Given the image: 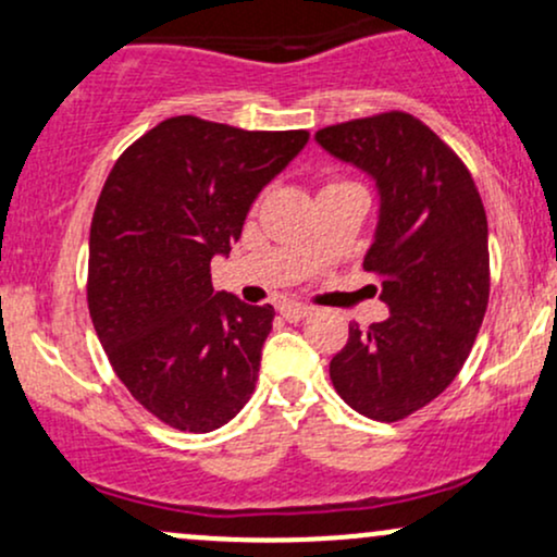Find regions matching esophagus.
<instances>
[{
    "instance_id": "esophagus-1",
    "label": "esophagus",
    "mask_w": 557,
    "mask_h": 557,
    "mask_svg": "<svg viewBox=\"0 0 557 557\" xmlns=\"http://www.w3.org/2000/svg\"><path fill=\"white\" fill-rule=\"evenodd\" d=\"M280 314L287 322H300V319H306L311 314V306H304V304H283L280 306Z\"/></svg>"
}]
</instances>
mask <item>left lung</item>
Masks as SVG:
<instances>
[{
  "instance_id": "1",
  "label": "left lung",
  "mask_w": 557,
  "mask_h": 557,
  "mask_svg": "<svg viewBox=\"0 0 557 557\" xmlns=\"http://www.w3.org/2000/svg\"><path fill=\"white\" fill-rule=\"evenodd\" d=\"M317 140L376 181L380 222L363 270L389 306L385 322L350 324L330 380L361 417L400 421L469 359L490 300L487 214L461 157L413 114L348 120Z\"/></svg>"
}]
</instances>
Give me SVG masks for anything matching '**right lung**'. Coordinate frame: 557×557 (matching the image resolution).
<instances>
[{"label":"right lung","mask_w":557,"mask_h":557,"mask_svg":"<svg viewBox=\"0 0 557 557\" xmlns=\"http://www.w3.org/2000/svg\"><path fill=\"white\" fill-rule=\"evenodd\" d=\"M306 140L181 114L127 146L101 188L88 311L127 393L172 430H220L257 387L274 309L216 293L212 259Z\"/></svg>","instance_id":"add662e5"}]
</instances>
